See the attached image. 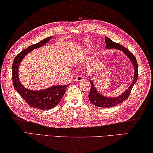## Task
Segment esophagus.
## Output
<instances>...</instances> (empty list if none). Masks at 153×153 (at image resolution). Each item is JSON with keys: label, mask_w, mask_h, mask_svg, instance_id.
Instances as JSON below:
<instances>
[{"label": "esophagus", "mask_w": 153, "mask_h": 153, "mask_svg": "<svg viewBox=\"0 0 153 153\" xmlns=\"http://www.w3.org/2000/svg\"><path fill=\"white\" fill-rule=\"evenodd\" d=\"M84 79V76H82V75H79V76H77L76 77V79H75V81L79 82L83 81Z\"/></svg>", "instance_id": "34e87169"}]
</instances>
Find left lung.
Listing matches in <instances>:
<instances>
[{
	"mask_svg": "<svg viewBox=\"0 0 153 153\" xmlns=\"http://www.w3.org/2000/svg\"><path fill=\"white\" fill-rule=\"evenodd\" d=\"M105 48L106 49H116L118 50L122 51L129 58V60L131 62L133 67H134V78L131 84L126 91L121 94L120 95L116 97H107L103 96L102 94H100L97 91L95 86L94 85L93 82L90 80L91 82V91L88 94L89 101L97 107L99 108H111L112 106L118 105L123 101H124L126 99L129 97V94L131 93L132 88L134 86V84L136 83L137 80V76H138V67H137V60L135 59V56L133 55L130 51L128 50L127 48L123 47L119 43L114 42L111 41L110 38L108 37H105Z\"/></svg>",
	"mask_w": 153,
	"mask_h": 153,
	"instance_id": "8db88e82",
	"label": "left lung"
}]
</instances>
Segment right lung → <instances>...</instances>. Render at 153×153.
Masks as SVG:
<instances>
[{"mask_svg":"<svg viewBox=\"0 0 153 153\" xmlns=\"http://www.w3.org/2000/svg\"><path fill=\"white\" fill-rule=\"evenodd\" d=\"M52 37V36L45 38L37 43L29 46L27 49L22 51L15 57L12 65V77L14 88L28 105L39 110H50L59 105L69 84L65 86H52L41 91H31L25 88L21 84L18 76V68L22 60L26 54L32 50L44 45Z\"/></svg>","mask_w":153,"mask_h":153,"instance_id":"add662e5","label":"right lung"}]
</instances>
